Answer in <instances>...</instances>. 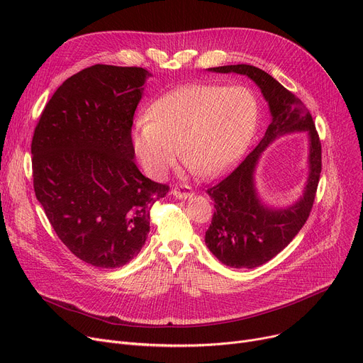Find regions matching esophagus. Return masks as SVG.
<instances>
[{
	"instance_id": "1",
	"label": "esophagus",
	"mask_w": 363,
	"mask_h": 363,
	"mask_svg": "<svg viewBox=\"0 0 363 363\" xmlns=\"http://www.w3.org/2000/svg\"><path fill=\"white\" fill-rule=\"evenodd\" d=\"M172 193H174V196H175V197L182 199V200H185V199H188V197H191V196L194 194V191L191 189V186H188V185H185V184L175 185V188L172 189Z\"/></svg>"
}]
</instances>
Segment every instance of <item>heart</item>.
Masks as SVG:
<instances>
[{
  "mask_svg": "<svg viewBox=\"0 0 363 363\" xmlns=\"http://www.w3.org/2000/svg\"><path fill=\"white\" fill-rule=\"evenodd\" d=\"M256 119V100L242 86L197 84L157 100L132 130L133 151L147 174L164 177L181 159L200 177H213L244 145ZM179 150H176V145Z\"/></svg>",
  "mask_w": 363,
  "mask_h": 363,
  "instance_id": "obj_1",
  "label": "heart"
}]
</instances>
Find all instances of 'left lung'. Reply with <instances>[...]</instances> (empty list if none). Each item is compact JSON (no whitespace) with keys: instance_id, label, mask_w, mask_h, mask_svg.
<instances>
[{"instance_id":"8db88e82","label":"left lung","mask_w":363,"mask_h":363,"mask_svg":"<svg viewBox=\"0 0 363 363\" xmlns=\"http://www.w3.org/2000/svg\"><path fill=\"white\" fill-rule=\"evenodd\" d=\"M211 70L249 76L262 89L272 114V121L259 145L231 174L206 189L215 206L212 223L206 231L208 250L228 266L252 269L282 252L306 223L322 170L320 140L308 107L269 73L250 65L220 66ZM293 130H308L311 137V174L307 191L294 206L284 211H272L264 208L255 196L254 166L266 145L278 135Z\"/></svg>"}]
</instances>
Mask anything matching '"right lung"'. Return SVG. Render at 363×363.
Wrapping results in <instances>:
<instances>
[{"instance_id": "1", "label": "right lung", "mask_w": 363, "mask_h": 363, "mask_svg": "<svg viewBox=\"0 0 363 363\" xmlns=\"http://www.w3.org/2000/svg\"><path fill=\"white\" fill-rule=\"evenodd\" d=\"M147 76L143 67L108 65L74 73L33 130L35 196L67 249L103 269L140 253L151 207L169 193L133 162V113Z\"/></svg>"}]
</instances>
